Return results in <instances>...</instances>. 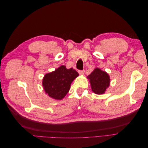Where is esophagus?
<instances>
[{
    "label": "esophagus",
    "mask_w": 148,
    "mask_h": 148,
    "mask_svg": "<svg viewBox=\"0 0 148 148\" xmlns=\"http://www.w3.org/2000/svg\"><path fill=\"white\" fill-rule=\"evenodd\" d=\"M78 73L79 75H83L84 73V70H78Z\"/></svg>",
    "instance_id": "esophagus-1"
}]
</instances>
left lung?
<instances>
[{"mask_svg": "<svg viewBox=\"0 0 148 148\" xmlns=\"http://www.w3.org/2000/svg\"><path fill=\"white\" fill-rule=\"evenodd\" d=\"M91 84L92 91L96 95H103L110 86V79L106 71L96 68L87 77Z\"/></svg>", "mask_w": 148, "mask_h": 148, "instance_id": "8db88e82", "label": "left lung"}]
</instances>
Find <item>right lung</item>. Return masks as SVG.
<instances>
[{"instance_id": "add662e5", "label": "right lung", "mask_w": 148, "mask_h": 148, "mask_svg": "<svg viewBox=\"0 0 148 148\" xmlns=\"http://www.w3.org/2000/svg\"><path fill=\"white\" fill-rule=\"evenodd\" d=\"M76 70L61 65L44 76L42 84L46 95L56 100H62L70 90L71 83L78 77Z\"/></svg>"}]
</instances>
